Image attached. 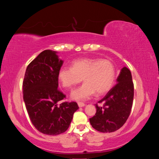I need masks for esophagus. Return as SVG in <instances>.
Returning a JSON list of instances; mask_svg holds the SVG:
<instances>
[{
	"label": "esophagus",
	"mask_w": 159,
	"mask_h": 159,
	"mask_svg": "<svg viewBox=\"0 0 159 159\" xmlns=\"http://www.w3.org/2000/svg\"><path fill=\"white\" fill-rule=\"evenodd\" d=\"M78 105H79V107H84L85 104L83 103V102H78Z\"/></svg>",
	"instance_id": "34e87169"
}]
</instances>
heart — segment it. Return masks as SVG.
I'll return each instance as SVG.
<instances>
[{
	"mask_svg": "<svg viewBox=\"0 0 159 159\" xmlns=\"http://www.w3.org/2000/svg\"><path fill=\"white\" fill-rule=\"evenodd\" d=\"M72 67L63 66L58 71V79L62 87L72 89L82 82L84 84L73 91L74 100H85L96 93L102 95L111 90L114 85L116 71L111 61L98 57H85L75 60Z\"/></svg>",
	"mask_w": 159,
	"mask_h": 159,
	"instance_id": "obj_1",
	"label": "heart"
}]
</instances>
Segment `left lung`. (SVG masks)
<instances>
[{
  "label": "left lung",
  "mask_w": 159,
  "mask_h": 159,
  "mask_svg": "<svg viewBox=\"0 0 159 159\" xmlns=\"http://www.w3.org/2000/svg\"><path fill=\"white\" fill-rule=\"evenodd\" d=\"M117 83L104 98L95 104L97 111L90 123L93 128L102 133H112L124 125L130 116L134 97V85L131 72L127 67L120 70Z\"/></svg>",
  "instance_id": "obj_1"
}]
</instances>
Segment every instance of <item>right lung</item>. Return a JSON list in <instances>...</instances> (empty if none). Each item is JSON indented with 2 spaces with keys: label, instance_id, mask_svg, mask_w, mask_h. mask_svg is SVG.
Here are the masks:
<instances>
[{
  "label": "right lung",
  "instance_id": "add662e5",
  "mask_svg": "<svg viewBox=\"0 0 159 159\" xmlns=\"http://www.w3.org/2000/svg\"><path fill=\"white\" fill-rule=\"evenodd\" d=\"M63 64L57 52L45 50L26 68L23 99L32 124L41 133L57 135L69 128L76 102H58L66 95L58 89V71Z\"/></svg>",
  "mask_w": 159,
  "mask_h": 159
}]
</instances>
